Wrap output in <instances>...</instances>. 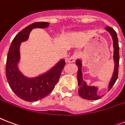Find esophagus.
Instances as JSON below:
<instances>
[{"label": "esophagus", "mask_w": 125, "mask_h": 125, "mask_svg": "<svg viewBox=\"0 0 125 125\" xmlns=\"http://www.w3.org/2000/svg\"><path fill=\"white\" fill-rule=\"evenodd\" d=\"M78 56H79V54H78V52L74 53V54L73 55V56H71L67 60V62L68 63H73L74 61L76 60V59L78 58Z\"/></svg>", "instance_id": "esophagus-1"}]
</instances>
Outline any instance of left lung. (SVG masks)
I'll list each match as a JSON object with an SVG mask.
<instances>
[{"label":"left lung","instance_id":"8db88e82","mask_svg":"<svg viewBox=\"0 0 125 125\" xmlns=\"http://www.w3.org/2000/svg\"><path fill=\"white\" fill-rule=\"evenodd\" d=\"M105 30L109 32L113 40V47H114V55L113 59L114 62V69L113 72L112 76L108 83V91L114 85L115 82H116L118 76V69L119 62V47L118 39L117 33L110 26H106ZM76 65L78 66V69L77 72V80H78V85L79 89L78 90V95L84 99L87 100H97L103 97V95H99L97 94L98 87L94 85H88L87 83L83 80L82 72V61L80 59L76 60Z\"/></svg>","mask_w":125,"mask_h":125}]
</instances>
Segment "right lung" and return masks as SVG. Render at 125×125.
<instances>
[{
    "instance_id": "obj_1",
    "label": "right lung",
    "mask_w": 125,
    "mask_h": 125,
    "mask_svg": "<svg viewBox=\"0 0 125 125\" xmlns=\"http://www.w3.org/2000/svg\"><path fill=\"white\" fill-rule=\"evenodd\" d=\"M49 24V22H37L26 26L13 40L8 53L6 66L7 80L15 94L25 101H37L49 95L59 80L65 65L64 59H61L47 72L31 78L24 75L19 69L21 43L28 40L33 29L46 28Z\"/></svg>"
}]
</instances>
